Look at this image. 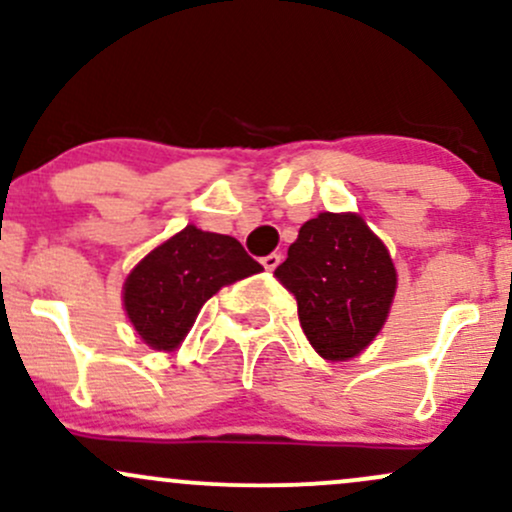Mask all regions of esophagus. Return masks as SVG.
<instances>
[{
	"label": "esophagus",
	"instance_id": "esophagus-1",
	"mask_svg": "<svg viewBox=\"0 0 512 512\" xmlns=\"http://www.w3.org/2000/svg\"><path fill=\"white\" fill-rule=\"evenodd\" d=\"M279 262H281L279 252H272V255L262 257V264H264V269H267V272H274V269L279 267Z\"/></svg>",
	"mask_w": 512,
	"mask_h": 512
}]
</instances>
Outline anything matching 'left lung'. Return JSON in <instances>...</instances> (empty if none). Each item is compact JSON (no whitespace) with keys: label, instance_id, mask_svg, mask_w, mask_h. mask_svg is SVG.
<instances>
[{"label":"left lung","instance_id":"8db88e82","mask_svg":"<svg viewBox=\"0 0 512 512\" xmlns=\"http://www.w3.org/2000/svg\"><path fill=\"white\" fill-rule=\"evenodd\" d=\"M274 274L296 296L305 337L327 361L354 358L373 342L397 289L390 252L356 214L305 221Z\"/></svg>","mask_w":512,"mask_h":512}]
</instances>
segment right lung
<instances>
[{
  "label": "right lung",
  "instance_id": "add662e5",
  "mask_svg": "<svg viewBox=\"0 0 512 512\" xmlns=\"http://www.w3.org/2000/svg\"><path fill=\"white\" fill-rule=\"evenodd\" d=\"M257 272L262 264L236 238L187 226L127 276L125 310L146 344L173 351L221 286Z\"/></svg>",
  "mask_w": 512,
  "mask_h": 512
}]
</instances>
